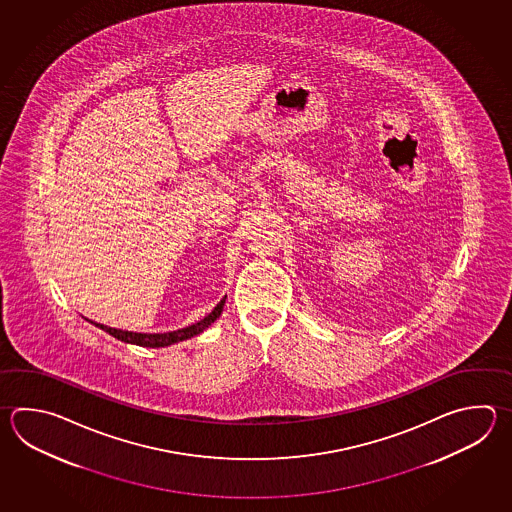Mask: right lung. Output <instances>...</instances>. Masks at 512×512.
<instances>
[{
	"instance_id": "obj_1",
	"label": "right lung",
	"mask_w": 512,
	"mask_h": 512,
	"mask_svg": "<svg viewBox=\"0 0 512 512\" xmlns=\"http://www.w3.org/2000/svg\"><path fill=\"white\" fill-rule=\"evenodd\" d=\"M222 308H224V299L213 308V312L206 315L199 323L191 324V326H186V328H182V330H175V332H167V334H136V332L116 330V328L104 326V324L96 323V326L105 330L107 334L113 335L116 339L124 341V343L147 346V348H160V346L173 345V343H180V341H186V339H191V337H195V335L202 334V332L208 328L209 324L215 323V319L219 317Z\"/></svg>"
}]
</instances>
